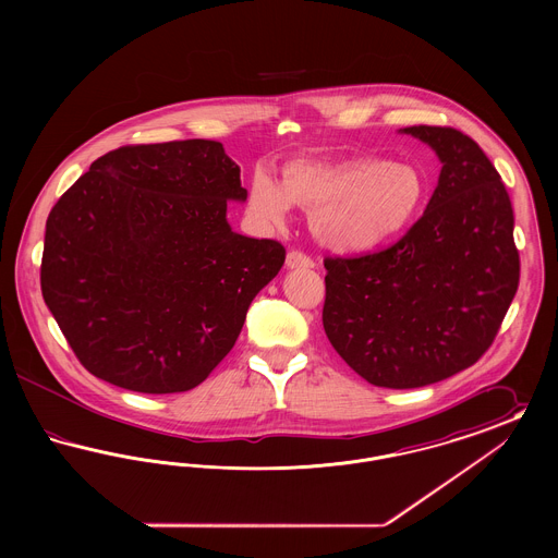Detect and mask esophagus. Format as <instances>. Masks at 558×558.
<instances>
[{"mask_svg": "<svg viewBox=\"0 0 558 558\" xmlns=\"http://www.w3.org/2000/svg\"><path fill=\"white\" fill-rule=\"evenodd\" d=\"M287 267H289V269H310V267H314V259L307 257V255L301 253V251H291V253L287 255Z\"/></svg>", "mask_w": 558, "mask_h": 558, "instance_id": "34e87169", "label": "esophagus"}]
</instances>
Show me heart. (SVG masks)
Segmentation results:
<instances>
[{
	"label": "heart",
	"mask_w": 558,
	"mask_h": 558,
	"mask_svg": "<svg viewBox=\"0 0 558 558\" xmlns=\"http://www.w3.org/2000/svg\"><path fill=\"white\" fill-rule=\"evenodd\" d=\"M425 198V180L401 160L345 157L296 159L278 182L264 169L251 175L248 211L267 226H284L292 205L310 211L314 236L339 253H366L401 234Z\"/></svg>",
	"instance_id": "obj_1"
}]
</instances>
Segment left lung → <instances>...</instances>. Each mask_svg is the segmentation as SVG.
I'll use <instances>...</instances> for the list:
<instances>
[{
	"label": "left lung",
	"instance_id": "obj_1",
	"mask_svg": "<svg viewBox=\"0 0 558 558\" xmlns=\"http://www.w3.org/2000/svg\"><path fill=\"white\" fill-rule=\"evenodd\" d=\"M441 160L423 217L393 246L328 257V341L374 387L416 389L473 366L519 289L514 215L477 142L451 128H403Z\"/></svg>",
	"mask_w": 558,
	"mask_h": 558
}]
</instances>
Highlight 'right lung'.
Segmentation results:
<instances>
[{"label": "right lung", "mask_w": 558, "mask_h": 558, "mask_svg": "<svg viewBox=\"0 0 558 558\" xmlns=\"http://www.w3.org/2000/svg\"><path fill=\"white\" fill-rule=\"evenodd\" d=\"M240 167L213 140L123 146L53 205L41 292L81 364L137 393L201 385L287 251L228 223Z\"/></svg>", "instance_id": "obj_1"}]
</instances>
